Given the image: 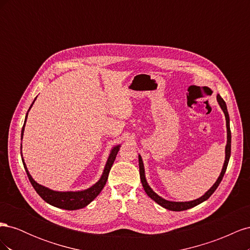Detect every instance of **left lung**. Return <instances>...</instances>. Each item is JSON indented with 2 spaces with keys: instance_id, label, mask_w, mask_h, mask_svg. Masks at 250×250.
Masks as SVG:
<instances>
[{
  "instance_id": "obj_1",
  "label": "left lung",
  "mask_w": 250,
  "mask_h": 250,
  "mask_svg": "<svg viewBox=\"0 0 250 250\" xmlns=\"http://www.w3.org/2000/svg\"><path fill=\"white\" fill-rule=\"evenodd\" d=\"M217 101L220 105V107L222 108L224 115H225V120H226V128H228V144H226V147H225V161H224V165H223V168L221 171L220 176L218 177L217 181L214 184V186L211 187L209 190L204 194L203 196H201L200 198L198 199H195L192 201H186V202H175V201H169V200H166L164 198H162L161 196H158L156 193L153 192L152 188H151L148 184H147V180L145 177V170H144V164L142 161V157L141 155H139V166H140V177H141V181H142V185L144 190L147 193V195L151 199H153L157 204H160L161 207L170 209V210H174V211H180V210H186L188 209L191 208H194L196 206H198L201 202L208 200L210 195L213 194L216 188H218V186L220 185L221 180L224 176L226 168H228V165L229 162V157H230V146H231V133H230V128H229V111H228V107H226V103L224 102V100L220 97V95H217Z\"/></svg>"
}]
</instances>
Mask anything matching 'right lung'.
I'll use <instances>...</instances> for the list:
<instances>
[{
	"label": "right lung",
	"instance_id": "1",
	"mask_svg": "<svg viewBox=\"0 0 250 250\" xmlns=\"http://www.w3.org/2000/svg\"><path fill=\"white\" fill-rule=\"evenodd\" d=\"M34 101H33V103H34ZM33 103L31 104V106L33 105ZM31 106H30V108H31ZM30 108H29V110H30ZM27 117H28V112L26 115L24 126H22V128H21V140L22 139V134H24ZM119 149H120V145L113 147L111 149L109 157L107 160V163H106V165H105L103 174H102L101 178L99 179V181L96 183L94 186L86 188V190L78 191V192H57V191L50 190V188L43 187L40 184H37L36 181L32 178V176L29 174V171L27 170L26 164L24 163V158H22V157H21V161H22V164H24V168L26 170V173H27L30 183H31V185L34 188V190L36 191V193L39 194L44 201L48 202L49 204H51V206H53V207L67 209V210H74V209H79V208H85L87 204L92 202L97 197V196L100 194V192L102 191V188H104L105 184H106L109 171L111 169V166H112L113 162H115V160H116V156L118 154ZM21 155L22 156V154H21Z\"/></svg>",
	"mask_w": 250,
	"mask_h": 250
}]
</instances>
